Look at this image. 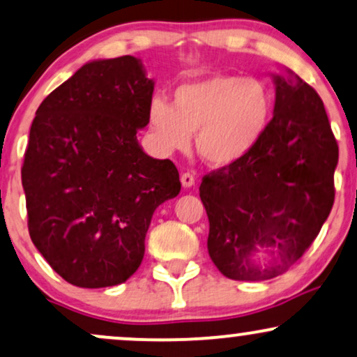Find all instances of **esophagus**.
<instances>
[{
    "mask_svg": "<svg viewBox=\"0 0 357 357\" xmlns=\"http://www.w3.org/2000/svg\"><path fill=\"white\" fill-rule=\"evenodd\" d=\"M181 184L184 188H191L195 184V176L191 173H183L181 174Z\"/></svg>",
    "mask_w": 357,
    "mask_h": 357,
    "instance_id": "esophagus-1",
    "label": "esophagus"
}]
</instances>
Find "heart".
<instances>
[{
    "mask_svg": "<svg viewBox=\"0 0 357 357\" xmlns=\"http://www.w3.org/2000/svg\"><path fill=\"white\" fill-rule=\"evenodd\" d=\"M273 94L264 81L214 75L186 81L173 91V101L154 98L148 108V130L162 153L183 151L191 143L213 167L243 160L268 131Z\"/></svg>",
    "mask_w": 357,
    "mask_h": 357,
    "instance_id": "b5f03b06",
    "label": "heart"
}]
</instances>
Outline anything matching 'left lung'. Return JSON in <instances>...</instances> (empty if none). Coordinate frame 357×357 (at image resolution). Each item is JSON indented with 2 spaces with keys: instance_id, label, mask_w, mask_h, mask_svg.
Listing matches in <instances>:
<instances>
[{
  "instance_id": "1",
  "label": "left lung",
  "mask_w": 357,
  "mask_h": 357,
  "mask_svg": "<svg viewBox=\"0 0 357 357\" xmlns=\"http://www.w3.org/2000/svg\"><path fill=\"white\" fill-rule=\"evenodd\" d=\"M273 79L268 131L243 160L206 174L199 186L209 257L234 281L286 273L319 234L334 203L339 148L323 101L293 71Z\"/></svg>"
}]
</instances>
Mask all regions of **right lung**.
<instances>
[{"label":"right lung","mask_w":357,"mask_h":357,"mask_svg":"<svg viewBox=\"0 0 357 357\" xmlns=\"http://www.w3.org/2000/svg\"><path fill=\"white\" fill-rule=\"evenodd\" d=\"M154 81L141 59L81 66L34 116L21 181L31 241L73 286L121 284L139 268L153 213L181 191L169 160L137 143Z\"/></svg>","instance_id":"1"}]
</instances>
